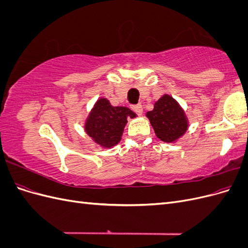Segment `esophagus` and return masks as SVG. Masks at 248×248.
I'll return each instance as SVG.
<instances>
[{"label":"esophagus","instance_id":"obj_1","mask_svg":"<svg viewBox=\"0 0 248 248\" xmlns=\"http://www.w3.org/2000/svg\"><path fill=\"white\" fill-rule=\"evenodd\" d=\"M131 108H132V110H133L134 112H136L137 115H139V116H140V115L142 114V107H141V104H136V106H132Z\"/></svg>","mask_w":248,"mask_h":248}]
</instances>
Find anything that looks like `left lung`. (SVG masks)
Segmentation results:
<instances>
[{"mask_svg": "<svg viewBox=\"0 0 248 248\" xmlns=\"http://www.w3.org/2000/svg\"><path fill=\"white\" fill-rule=\"evenodd\" d=\"M156 137L162 141L172 142L186 132L188 122L185 112L170 95H163L154 104V108L147 112Z\"/></svg>", "mask_w": 248, "mask_h": 248, "instance_id": "8db88e82", "label": "left lung"}]
</instances>
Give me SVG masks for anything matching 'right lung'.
I'll return each mask as SVG.
<instances>
[{
    "mask_svg": "<svg viewBox=\"0 0 248 248\" xmlns=\"http://www.w3.org/2000/svg\"><path fill=\"white\" fill-rule=\"evenodd\" d=\"M137 115L125 107H112L108 99L100 98L90 112L85 130L97 144L110 148L121 140L127 118Z\"/></svg>",
    "mask_w": 248,
    "mask_h": 248,
    "instance_id": "1",
    "label": "right lung"
}]
</instances>
